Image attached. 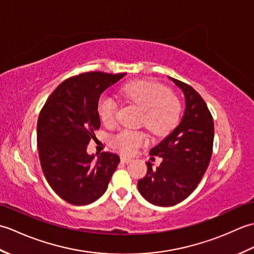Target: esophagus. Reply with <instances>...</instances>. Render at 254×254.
<instances>
[{
    "instance_id": "34e87169",
    "label": "esophagus",
    "mask_w": 254,
    "mask_h": 254,
    "mask_svg": "<svg viewBox=\"0 0 254 254\" xmlns=\"http://www.w3.org/2000/svg\"><path fill=\"white\" fill-rule=\"evenodd\" d=\"M121 161H122V163H124V164H128V163H131L132 159L127 158V157H124V156H122V157H121Z\"/></svg>"
}]
</instances>
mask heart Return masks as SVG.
<instances>
[{
	"label": "heart",
	"instance_id": "b5f03b06",
	"mask_svg": "<svg viewBox=\"0 0 254 254\" xmlns=\"http://www.w3.org/2000/svg\"><path fill=\"white\" fill-rule=\"evenodd\" d=\"M119 94L143 110L141 123L155 135H166L180 120L181 104L166 86L150 80H133L123 85ZM99 117L106 124H113L118 116V102L110 96H102L98 101ZM147 142L141 131L123 130L111 138L112 146L121 153L131 155Z\"/></svg>",
	"mask_w": 254,
	"mask_h": 254
}]
</instances>
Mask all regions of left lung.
<instances>
[{
	"label": "left lung",
	"instance_id": "left-lung-1",
	"mask_svg": "<svg viewBox=\"0 0 254 254\" xmlns=\"http://www.w3.org/2000/svg\"><path fill=\"white\" fill-rule=\"evenodd\" d=\"M182 89L186 110L174 131L150 155L163 158L159 167L146 163L147 174L137 182L142 196L157 206H172L195 190L213 153L214 120L206 102L190 85L170 77Z\"/></svg>",
	"mask_w": 254,
	"mask_h": 254
}]
</instances>
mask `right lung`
Masks as SVG:
<instances>
[{
    "instance_id": "add662e5",
    "label": "right lung",
    "mask_w": 254,
    "mask_h": 254,
    "mask_svg": "<svg viewBox=\"0 0 254 254\" xmlns=\"http://www.w3.org/2000/svg\"><path fill=\"white\" fill-rule=\"evenodd\" d=\"M127 73L85 72L58 86L48 97L37 123L38 153L52 190L69 204L87 205L107 190L120 158L101 153L97 160L86 153L100 119V95Z\"/></svg>"
}]
</instances>
